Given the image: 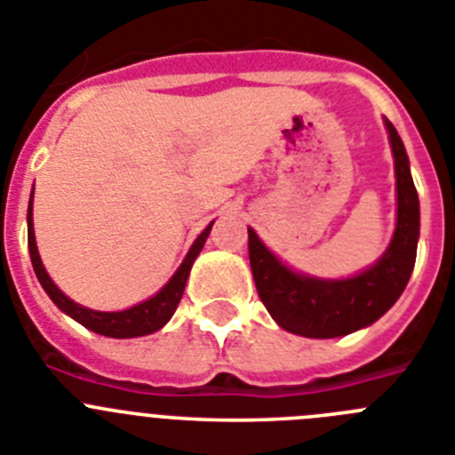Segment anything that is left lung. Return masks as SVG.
Returning a JSON list of instances; mask_svg holds the SVG:
<instances>
[{"label": "left lung", "mask_w": 455, "mask_h": 455, "mask_svg": "<svg viewBox=\"0 0 455 455\" xmlns=\"http://www.w3.org/2000/svg\"><path fill=\"white\" fill-rule=\"evenodd\" d=\"M396 171V230L387 251L367 271L347 280H321L284 267L248 228V257L257 293L275 323L293 335L331 339L371 325L403 293L415 268L419 198L403 140L385 120Z\"/></svg>", "instance_id": "obj_1"}]
</instances>
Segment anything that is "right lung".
Masks as SVG:
<instances>
[{
	"mask_svg": "<svg viewBox=\"0 0 455 455\" xmlns=\"http://www.w3.org/2000/svg\"><path fill=\"white\" fill-rule=\"evenodd\" d=\"M31 200H34V191H31ZM212 225L214 220L200 232V236L193 241L191 251L187 252L184 257V262L180 264V268L175 271V275L164 284L159 291L152 296V299L143 300V303L134 305L130 309H123V312H98V309H88L84 305L75 303L61 291V289L56 287L52 283V277L47 275L45 267L40 262L38 255V246H36V235H34V220H31V203H29V212H27V236H29V255H31V264H34L36 277H38V283L43 284V289L47 291L54 305L61 312H66L68 316H72L75 321L88 328V331L98 332V335L104 337H116V339H127V337H143L150 335V332L159 331L164 325L171 321V316L175 315V309H178L180 300H182L184 287H187L188 273H191L193 262H196V257L200 255L203 251L204 241H207L209 230H212Z\"/></svg>",
	"mask_w": 455,
	"mask_h": 455,
	"instance_id": "add662e5",
	"label": "right lung"
}]
</instances>
